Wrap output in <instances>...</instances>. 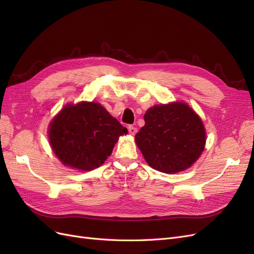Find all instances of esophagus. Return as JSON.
Here are the masks:
<instances>
[{
    "mask_svg": "<svg viewBox=\"0 0 254 254\" xmlns=\"http://www.w3.org/2000/svg\"><path fill=\"white\" fill-rule=\"evenodd\" d=\"M128 131H129L130 134L134 135L136 133V131H137V129L134 126H128Z\"/></svg>",
    "mask_w": 254,
    "mask_h": 254,
    "instance_id": "34e87169",
    "label": "esophagus"
}]
</instances>
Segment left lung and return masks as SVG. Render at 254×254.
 Segmentation results:
<instances>
[{
    "instance_id": "left-lung-1",
    "label": "left lung",
    "mask_w": 254,
    "mask_h": 254,
    "mask_svg": "<svg viewBox=\"0 0 254 254\" xmlns=\"http://www.w3.org/2000/svg\"><path fill=\"white\" fill-rule=\"evenodd\" d=\"M145 125L135 143L153 170L175 174L190 167L205 145V129L199 115L184 103L156 105L146 111Z\"/></svg>"
}]
</instances>
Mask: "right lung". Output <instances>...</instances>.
I'll return each instance as SVG.
<instances>
[{"label": "right lung", "instance_id": "right-lung-1", "mask_svg": "<svg viewBox=\"0 0 254 254\" xmlns=\"http://www.w3.org/2000/svg\"><path fill=\"white\" fill-rule=\"evenodd\" d=\"M127 132L101 104L93 102L65 105L49 126L56 157L63 164L86 172L103 165L119 137Z\"/></svg>", "mask_w": 254, "mask_h": 254}]
</instances>
